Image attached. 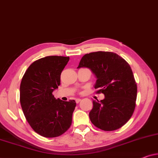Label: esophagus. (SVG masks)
<instances>
[{"label": "esophagus", "instance_id": "1", "mask_svg": "<svg viewBox=\"0 0 158 158\" xmlns=\"http://www.w3.org/2000/svg\"><path fill=\"white\" fill-rule=\"evenodd\" d=\"M80 101H81V99H76V102H77V104H78V103H79V102Z\"/></svg>", "mask_w": 158, "mask_h": 158}]
</instances>
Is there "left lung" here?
Returning a JSON list of instances; mask_svg holds the SVG:
<instances>
[{
	"mask_svg": "<svg viewBox=\"0 0 158 158\" xmlns=\"http://www.w3.org/2000/svg\"><path fill=\"white\" fill-rule=\"evenodd\" d=\"M87 67L97 77V94H104L93 101L89 118L95 127L113 131L127 123L136 106L137 86L130 64L113 52H97L81 58L77 68Z\"/></svg>",
	"mask_w": 158,
	"mask_h": 158,
	"instance_id": "1",
	"label": "left lung"
}]
</instances>
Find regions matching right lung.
Masks as SVG:
<instances>
[{
  "instance_id": "right-lung-1",
  "label": "right lung",
  "mask_w": 158,
  "mask_h": 158,
  "mask_svg": "<svg viewBox=\"0 0 158 158\" xmlns=\"http://www.w3.org/2000/svg\"><path fill=\"white\" fill-rule=\"evenodd\" d=\"M69 56H49L28 66L20 86V102L26 120L44 137H59L72 125L76 102L55 99L53 92L61 84V72Z\"/></svg>"
}]
</instances>
